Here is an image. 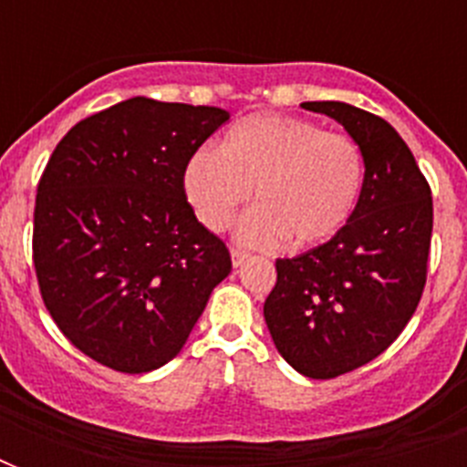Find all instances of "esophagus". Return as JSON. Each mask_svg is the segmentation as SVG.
Listing matches in <instances>:
<instances>
[{"instance_id": "1", "label": "esophagus", "mask_w": 467, "mask_h": 467, "mask_svg": "<svg viewBox=\"0 0 467 467\" xmlns=\"http://www.w3.org/2000/svg\"><path fill=\"white\" fill-rule=\"evenodd\" d=\"M249 254L247 252H242V249H233V266L237 269V266H242V264L247 262Z\"/></svg>"}]
</instances>
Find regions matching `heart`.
<instances>
[{"label": "heart", "instance_id": "heart-1", "mask_svg": "<svg viewBox=\"0 0 467 467\" xmlns=\"http://www.w3.org/2000/svg\"><path fill=\"white\" fill-rule=\"evenodd\" d=\"M366 183L361 145L296 116L256 113L234 123L218 150L201 148L182 171L183 196L211 233L230 227L254 198L237 237L256 249L315 247L354 215Z\"/></svg>", "mask_w": 467, "mask_h": 467}]
</instances>
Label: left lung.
<instances>
[{
	"mask_svg": "<svg viewBox=\"0 0 467 467\" xmlns=\"http://www.w3.org/2000/svg\"><path fill=\"white\" fill-rule=\"evenodd\" d=\"M303 109L339 120L361 145L366 183L354 215L332 240L276 259L264 319L278 354L315 380L344 376L398 339L427 285L434 203L398 130L341 101Z\"/></svg>",
	"mask_w": 467,
	"mask_h": 467,
	"instance_id": "8db88e82",
	"label": "left lung"
}]
</instances>
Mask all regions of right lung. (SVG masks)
<instances>
[{
    "label": "right lung",
    "instance_id": "add662e5",
    "mask_svg": "<svg viewBox=\"0 0 467 467\" xmlns=\"http://www.w3.org/2000/svg\"><path fill=\"white\" fill-rule=\"evenodd\" d=\"M223 109L135 97L79 120L47 160L33 211L40 298L82 354L120 373L174 358L233 269L182 189Z\"/></svg>",
    "mask_w": 467,
    "mask_h": 467
}]
</instances>
